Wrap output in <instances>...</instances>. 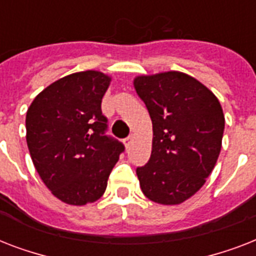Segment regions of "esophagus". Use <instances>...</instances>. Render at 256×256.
Masks as SVG:
<instances>
[{"mask_svg":"<svg viewBox=\"0 0 256 256\" xmlns=\"http://www.w3.org/2000/svg\"><path fill=\"white\" fill-rule=\"evenodd\" d=\"M132 136H128V138H124V146H126V148H128V146L132 144Z\"/></svg>","mask_w":256,"mask_h":256,"instance_id":"34e87169","label":"esophagus"}]
</instances>
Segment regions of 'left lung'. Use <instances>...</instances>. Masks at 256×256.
<instances>
[{
  "label": "left lung",
  "instance_id": "obj_1",
  "mask_svg": "<svg viewBox=\"0 0 256 256\" xmlns=\"http://www.w3.org/2000/svg\"><path fill=\"white\" fill-rule=\"evenodd\" d=\"M134 88L152 122L150 160L136 168L150 200L179 204L204 184L218 160L224 116L218 98L179 72L142 76Z\"/></svg>",
  "mask_w": 256,
  "mask_h": 256
}]
</instances>
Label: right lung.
<instances>
[{"instance_id":"1","label":"right lung","mask_w":256,"mask_h":256,"mask_svg":"<svg viewBox=\"0 0 256 256\" xmlns=\"http://www.w3.org/2000/svg\"><path fill=\"white\" fill-rule=\"evenodd\" d=\"M110 77L88 70L53 82L26 112V142L46 187L68 204L104 195L124 146L108 136L100 104Z\"/></svg>"}]
</instances>
